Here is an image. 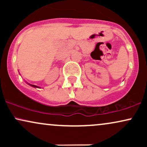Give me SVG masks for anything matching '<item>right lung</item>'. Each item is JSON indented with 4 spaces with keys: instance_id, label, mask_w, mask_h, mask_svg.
Returning <instances> with one entry per match:
<instances>
[{
    "instance_id": "right-lung-1",
    "label": "right lung",
    "mask_w": 147,
    "mask_h": 147,
    "mask_svg": "<svg viewBox=\"0 0 147 147\" xmlns=\"http://www.w3.org/2000/svg\"><path fill=\"white\" fill-rule=\"evenodd\" d=\"M29 84L30 86H32V87H34V88H39V87L36 86H35V85H32V84Z\"/></svg>"
}]
</instances>
